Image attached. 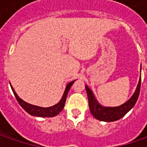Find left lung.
Wrapping results in <instances>:
<instances>
[{
    "mask_svg": "<svg viewBox=\"0 0 147 147\" xmlns=\"http://www.w3.org/2000/svg\"><path fill=\"white\" fill-rule=\"evenodd\" d=\"M85 88H86V91L88 94L89 109L92 115L100 121L113 122L119 120V119L123 118L135 105L138 98L139 93H140L141 78L139 79V82L138 84V87L136 88V91L132 96V97L124 104L121 105L119 106H116V107L102 106L101 105L99 104V102L96 100L92 90L88 88V86H85Z\"/></svg>",
    "mask_w": 147,
    "mask_h": 147,
    "instance_id": "1",
    "label": "left lung"
}]
</instances>
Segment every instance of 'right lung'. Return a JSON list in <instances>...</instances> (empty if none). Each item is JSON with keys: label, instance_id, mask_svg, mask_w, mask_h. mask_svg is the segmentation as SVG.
<instances>
[{"label": "right lung", "instance_id": "obj_1", "mask_svg": "<svg viewBox=\"0 0 147 147\" xmlns=\"http://www.w3.org/2000/svg\"><path fill=\"white\" fill-rule=\"evenodd\" d=\"M74 81H72L69 83L67 84L66 88H65V91L64 94H63V96L61 100H59V102L56 105H55L53 106H51V107H47V108H44V107H40V106H37V105H33L28 104L25 102L24 100H23L22 99L19 97V96L16 94V92H14V90L12 88V86L10 85V87L12 88V91L14 92V96L16 100H18L19 104L20 105V106L25 110L27 113H28L29 115L33 116H37V117H43V118H47V117H54V116H56L58 114H59L64 106H65V101H66V97H67V95L68 92L70 89L71 86L74 84Z\"/></svg>", "mask_w": 147, "mask_h": 147}]
</instances>
